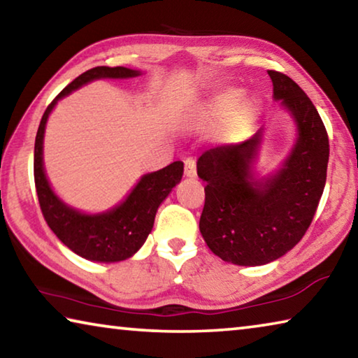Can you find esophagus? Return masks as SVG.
<instances>
[{
    "label": "esophagus",
    "instance_id": "esophagus-1",
    "mask_svg": "<svg viewBox=\"0 0 358 358\" xmlns=\"http://www.w3.org/2000/svg\"><path fill=\"white\" fill-rule=\"evenodd\" d=\"M185 177L194 180L197 177V169H196V161L194 159H186L185 161Z\"/></svg>",
    "mask_w": 358,
    "mask_h": 358
}]
</instances>
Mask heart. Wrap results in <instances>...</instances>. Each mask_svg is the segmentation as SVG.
I'll return each mask as SVG.
<instances>
[{"mask_svg":"<svg viewBox=\"0 0 358 358\" xmlns=\"http://www.w3.org/2000/svg\"><path fill=\"white\" fill-rule=\"evenodd\" d=\"M262 110V101L256 94L243 96L240 88L229 87L216 93L189 118V124L197 129L220 124V142L234 145L243 141L256 124Z\"/></svg>","mask_w":358,"mask_h":358,"instance_id":"heart-1","label":"heart"}]
</instances>
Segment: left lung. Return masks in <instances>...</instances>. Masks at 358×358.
Instances as JSON below:
<instances>
[{"label":"left lung","mask_w":358,"mask_h":358,"mask_svg":"<svg viewBox=\"0 0 358 358\" xmlns=\"http://www.w3.org/2000/svg\"><path fill=\"white\" fill-rule=\"evenodd\" d=\"M273 99L295 124V143L278 171H257L265 128L238 145L207 150L197 161L205 186L199 229L224 262L256 266L282 257L310 227L322 197L329 136L316 107L292 78L268 71Z\"/></svg>","instance_id":"left-lung-1"}]
</instances>
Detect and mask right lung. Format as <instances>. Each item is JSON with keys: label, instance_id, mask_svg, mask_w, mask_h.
Masks as SVG:
<instances>
[{"label": "right lung", "instance_id": "obj_1", "mask_svg": "<svg viewBox=\"0 0 358 358\" xmlns=\"http://www.w3.org/2000/svg\"><path fill=\"white\" fill-rule=\"evenodd\" d=\"M142 71L98 66L72 80L42 115L34 142V183L42 215L58 240L72 252L102 264L121 262L143 246L155 224L156 211L183 177V162L175 161L161 171L142 175L123 201L101 213H85L66 203L53 191L44 167V134L53 108L66 96L101 78H134Z\"/></svg>", "mask_w": 358, "mask_h": 358}]
</instances>
